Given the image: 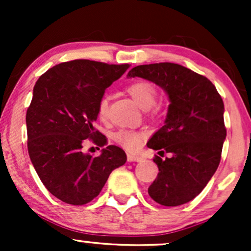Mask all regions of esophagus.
<instances>
[{"instance_id":"1","label":"esophagus","mask_w":251,"mask_h":251,"mask_svg":"<svg viewBox=\"0 0 251 251\" xmlns=\"http://www.w3.org/2000/svg\"><path fill=\"white\" fill-rule=\"evenodd\" d=\"M143 158L140 155L133 154V153H127V160L128 162H140Z\"/></svg>"}]
</instances>
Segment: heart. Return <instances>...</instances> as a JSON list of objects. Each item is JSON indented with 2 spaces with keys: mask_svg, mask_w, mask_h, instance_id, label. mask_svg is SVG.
<instances>
[{
  "mask_svg": "<svg viewBox=\"0 0 251 251\" xmlns=\"http://www.w3.org/2000/svg\"><path fill=\"white\" fill-rule=\"evenodd\" d=\"M127 91L135 103L144 109L151 107L157 99V89L149 81H135L128 86ZM107 109L108 100L107 98L103 97L98 103V114L101 119H105L107 116ZM113 137L114 140L125 149L129 151H135L140 148L145 135L143 132L133 131V129H119L114 133Z\"/></svg>",
  "mask_w": 251,
  "mask_h": 251,
  "instance_id": "heart-1",
  "label": "heart"
}]
</instances>
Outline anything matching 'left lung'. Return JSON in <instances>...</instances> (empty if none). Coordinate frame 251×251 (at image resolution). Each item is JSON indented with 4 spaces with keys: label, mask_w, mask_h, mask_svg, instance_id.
Masks as SVG:
<instances>
[{
    "label": "left lung",
    "mask_w": 251,
    "mask_h": 251,
    "mask_svg": "<svg viewBox=\"0 0 251 251\" xmlns=\"http://www.w3.org/2000/svg\"><path fill=\"white\" fill-rule=\"evenodd\" d=\"M135 76L159 86L170 101L164 126L148 142L160 155L171 154L154 157L159 172L149 188L150 197L164 206L188 203L220 165L226 137L223 100L209 79L177 63L137 66L127 74Z\"/></svg>",
    "instance_id": "8db88e82"
}]
</instances>
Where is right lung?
<instances>
[{"mask_svg": "<svg viewBox=\"0 0 251 251\" xmlns=\"http://www.w3.org/2000/svg\"><path fill=\"white\" fill-rule=\"evenodd\" d=\"M129 65L91 60L62 62L39 77L25 116L28 152L37 176L51 195L82 205L100 194L114 169L126 163L125 151L108 145L93 157L82 151L86 139L106 145L96 131L98 103L105 89Z\"/></svg>", "mask_w": 251, "mask_h": 251, "instance_id": "add662e5", "label": "right lung"}]
</instances>
